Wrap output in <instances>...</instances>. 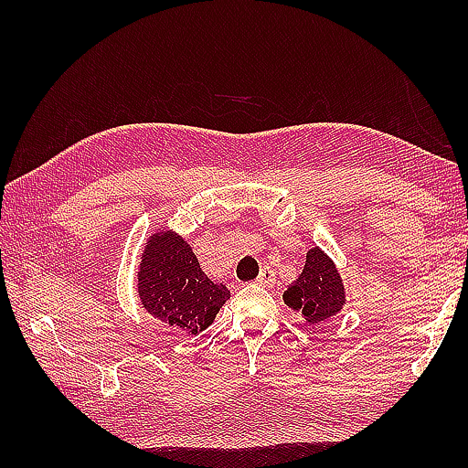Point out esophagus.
<instances>
[{
  "instance_id": "34e87169",
  "label": "esophagus",
  "mask_w": 468,
  "mask_h": 468,
  "mask_svg": "<svg viewBox=\"0 0 468 468\" xmlns=\"http://www.w3.org/2000/svg\"><path fill=\"white\" fill-rule=\"evenodd\" d=\"M257 283L265 285V287H271L275 283V271L271 270V267H263L260 277H257Z\"/></svg>"
}]
</instances>
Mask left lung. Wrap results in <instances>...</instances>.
<instances>
[{"label": "left lung", "instance_id": "obj_1", "mask_svg": "<svg viewBox=\"0 0 468 468\" xmlns=\"http://www.w3.org/2000/svg\"><path fill=\"white\" fill-rule=\"evenodd\" d=\"M283 303L310 325L322 324L342 312L346 303L342 275L320 247L307 251L303 271L283 292Z\"/></svg>", "mask_w": 468, "mask_h": 468}]
</instances>
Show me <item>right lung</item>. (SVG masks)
Here are the masks:
<instances>
[{
  "instance_id": "1",
  "label": "right lung",
  "mask_w": 468,
  "mask_h": 468,
  "mask_svg": "<svg viewBox=\"0 0 468 468\" xmlns=\"http://www.w3.org/2000/svg\"><path fill=\"white\" fill-rule=\"evenodd\" d=\"M136 287L148 314L188 335L207 330L231 297L223 283L208 280L193 247L163 229L144 245Z\"/></svg>"
}]
</instances>
